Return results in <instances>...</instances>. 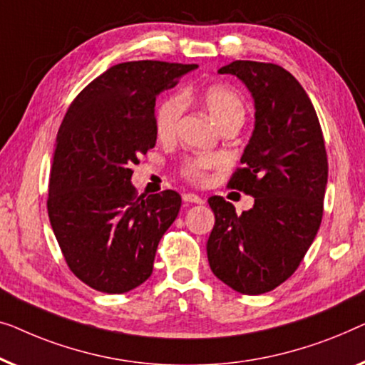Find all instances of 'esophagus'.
Returning <instances> with one entry per match:
<instances>
[{
    "label": "esophagus",
    "instance_id": "34e87169",
    "mask_svg": "<svg viewBox=\"0 0 365 365\" xmlns=\"http://www.w3.org/2000/svg\"><path fill=\"white\" fill-rule=\"evenodd\" d=\"M183 202L185 203H198V205H202V203H205V200L202 197H198V195H195V193H183Z\"/></svg>",
    "mask_w": 365,
    "mask_h": 365
}]
</instances>
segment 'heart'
<instances>
[{"label":"heart","instance_id":"b5f03b06","mask_svg":"<svg viewBox=\"0 0 365 365\" xmlns=\"http://www.w3.org/2000/svg\"><path fill=\"white\" fill-rule=\"evenodd\" d=\"M198 101L208 110L220 127L230 124V122L245 120V104L238 92L232 87L223 84H213L200 91ZM183 114V99L180 96H168L160 102L155 112V129L160 138H170L175 135L178 122ZM207 162L203 158H193L187 162L183 172L188 178L202 180Z\"/></svg>","mask_w":365,"mask_h":365}]
</instances>
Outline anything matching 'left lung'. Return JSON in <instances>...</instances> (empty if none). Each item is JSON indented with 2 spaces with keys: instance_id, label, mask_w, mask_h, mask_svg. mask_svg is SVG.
Instances as JSON below:
<instances>
[{
  "instance_id": "1",
  "label": "left lung",
  "mask_w": 365,
  "mask_h": 365,
  "mask_svg": "<svg viewBox=\"0 0 365 365\" xmlns=\"http://www.w3.org/2000/svg\"><path fill=\"white\" fill-rule=\"evenodd\" d=\"M236 76L255 102V129L230 187L251 195L236 215L223 197L208 198L215 227L208 263L241 294H263L289 278L316 238L327 185L324 137L312 102L281 66L235 61L218 69Z\"/></svg>"
}]
</instances>
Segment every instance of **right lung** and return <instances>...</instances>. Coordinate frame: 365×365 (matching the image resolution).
<instances>
[{"label": "right lung", "mask_w": 365, "mask_h": 365, "mask_svg": "<svg viewBox=\"0 0 365 365\" xmlns=\"http://www.w3.org/2000/svg\"><path fill=\"white\" fill-rule=\"evenodd\" d=\"M197 64L132 61L112 66L76 97L59 127L48 213L71 271L122 294L150 278L158 241L175 222L173 190L137 197L132 165L155 147L157 96Z\"/></svg>", "instance_id": "obj_1"}]
</instances>
